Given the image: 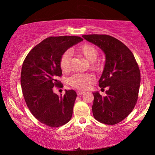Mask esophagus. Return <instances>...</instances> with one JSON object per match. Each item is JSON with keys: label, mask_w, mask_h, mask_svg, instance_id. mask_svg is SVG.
I'll use <instances>...</instances> for the list:
<instances>
[{"label": "esophagus", "mask_w": 155, "mask_h": 155, "mask_svg": "<svg viewBox=\"0 0 155 155\" xmlns=\"http://www.w3.org/2000/svg\"><path fill=\"white\" fill-rule=\"evenodd\" d=\"M84 92H82V91H78L77 92V94L78 95V96H80V95L83 94H84Z\"/></svg>", "instance_id": "1"}]
</instances>
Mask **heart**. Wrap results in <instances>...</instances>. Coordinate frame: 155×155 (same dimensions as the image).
Wrapping results in <instances>:
<instances>
[{
	"label": "heart",
	"instance_id": "b5f03b06",
	"mask_svg": "<svg viewBox=\"0 0 155 155\" xmlns=\"http://www.w3.org/2000/svg\"><path fill=\"white\" fill-rule=\"evenodd\" d=\"M78 54L84 56L87 60L90 62L91 69L94 71H100L102 68L100 61L97 60L98 51L94 46L90 44H84L80 46L77 48ZM71 53L65 51L61 57L60 67L63 72L68 73L71 69ZM94 80V77L92 74L88 73H76L69 79V83L73 87L78 90H86Z\"/></svg>",
	"mask_w": 155,
	"mask_h": 155
}]
</instances>
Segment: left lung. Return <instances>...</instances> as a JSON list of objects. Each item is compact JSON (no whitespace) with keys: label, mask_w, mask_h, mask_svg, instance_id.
Listing matches in <instances>:
<instances>
[{"label":"left lung","mask_w":155,"mask_h":155,"mask_svg":"<svg viewBox=\"0 0 155 155\" xmlns=\"http://www.w3.org/2000/svg\"><path fill=\"white\" fill-rule=\"evenodd\" d=\"M82 37L100 48L106 56L99 85L107 87V96L93 92V116L102 124L115 125L126 118L136 104L140 84L139 67L131 51L116 38L107 35Z\"/></svg>","instance_id":"obj_1"}]
</instances>
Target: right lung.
<instances>
[{"mask_svg": "<svg viewBox=\"0 0 155 155\" xmlns=\"http://www.w3.org/2000/svg\"><path fill=\"white\" fill-rule=\"evenodd\" d=\"M82 40L75 36L46 38L29 52L23 62L20 82L25 102L38 120L51 128L67 124L73 115L76 92L65 90L64 96H58L53 87L61 84V56Z\"/></svg>", "mask_w": 155, "mask_h": 155, "instance_id": "add662e5", "label": "right lung"}]
</instances>
